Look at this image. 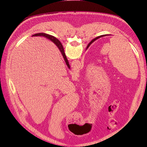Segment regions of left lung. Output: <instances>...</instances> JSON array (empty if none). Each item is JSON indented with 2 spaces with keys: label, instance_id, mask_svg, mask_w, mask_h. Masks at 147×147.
<instances>
[{
  "label": "left lung",
  "instance_id": "left-lung-1",
  "mask_svg": "<svg viewBox=\"0 0 147 147\" xmlns=\"http://www.w3.org/2000/svg\"><path fill=\"white\" fill-rule=\"evenodd\" d=\"M106 35H108V34H105V35H100V36H99V37H96V38H95L94 39H93L88 44V47H87V48H88V47H90V45H91V44L93 42H94L96 39H97L98 38H100V37H103V36H106Z\"/></svg>",
  "mask_w": 147,
  "mask_h": 147
}]
</instances>
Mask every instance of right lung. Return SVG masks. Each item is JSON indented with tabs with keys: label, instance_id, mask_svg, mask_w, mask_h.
I'll return each instance as SVG.
<instances>
[{
	"label": "right lung",
	"instance_id": "1",
	"mask_svg": "<svg viewBox=\"0 0 147 147\" xmlns=\"http://www.w3.org/2000/svg\"><path fill=\"white\" fill-rule=\"evenodd\" d=\"M32 36H42V37H45L48 39L51 40L54 43L55 45L57 47V48H59V50H60L61 53L62 55L63 56V57L64 59V61L66 63V65H67L68 67L70 69V65L69 64V62H68V60L67 59V57L65 55V53H64V48L63 47V45H62L61 43L60 42V41L58 39H57L56 38L54 37L53 36H52V35H48L47 34H45V33H38V34H35L34 35H33Z\"/></svg>",
	"mask_w": 147,
	"mask_h": 147
}]
</instances>
